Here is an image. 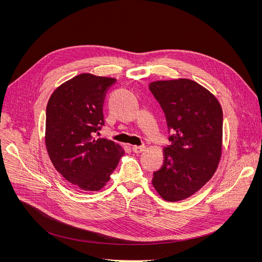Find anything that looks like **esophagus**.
I'll return each instance as SVG.
<instances>
[{
    "mask_svg": "<svg viewBox=\"0 0 262 262\" xmlns=\"http://www.w3.org/2000/svg\"><path fill=\"white\" fill-rule=\"evenodd\" d=\"M144 149H145V146H138V145H135V146H133V150H134L135 153H137V154L142 153Z\"/></svg>",
    "mask_w": 262,
    "mask_h": 262,
    "instance_id": "obj_1",
    "label": "esophagus"
}]
</instances>
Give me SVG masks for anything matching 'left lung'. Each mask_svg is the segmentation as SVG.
<instances>
[{"mask_svg": "<svg viewBox=\"0 0 262 262\" xmlns=\"http://www.w3.org/2000/svg\"><path fill=\"white\" fill-rule=\"evenodd\" d=\"M148 87L172 133L152 184L164 201L178 202L194 194L217 169L222 156V107L208 89L188 78L156 80Z\"/></svg>", "mask_w": 262, "mask_h": 262, "instance_id": "obj_1", "label": "left lung"}]
</instances>
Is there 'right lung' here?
Instances as JSON below:
<instances>
[{
  "instance_id": "obj_1",
  "label": "right lung",
  "mask_w": 262,
  "mask_h": 262,
  "mask_svg": "<svg viewBox=\"0 0 262 262\" xmlns=\"http://www.w3.org/2000/svg\"><path fill=\"white\" fill-rule=\"evenodd\" d=\"M116 78L81 73L58 86L47 106L46 146L54 168L76 188L106 186L125 150L108 139H95L104 125L103 104Z\"/></svg>"
}]
</instances>
